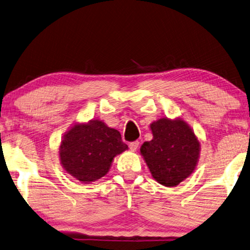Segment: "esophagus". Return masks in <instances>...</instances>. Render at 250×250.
Masks as SVG:
<instances>
[{
	"label": "esophagus",
	"mask_w": 250,
	"mask_h": 250,
	"mask_svg": "<svg viewBox=\"0 0 250 250\" xmlns=\"http://www.w3.org/2000/svg\"><path fill=\"white\" fill-rule=\"evenodd\" d=\"M129 147H130L131 151H133V152L137 151L138 147H139V141H133V142H131L129 144Z\"/></svg>",
	"instance_id": "esophagus-1"
}]
</instances>
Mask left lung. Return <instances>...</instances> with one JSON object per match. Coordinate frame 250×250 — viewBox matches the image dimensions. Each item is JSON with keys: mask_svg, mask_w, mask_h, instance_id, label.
Instances as JSON below:
<instances>
[{"mask_svg": "<svg viewBox=\"0 0 250 250\" xmlns=\"http://www.w3.org/2000/svg\"><path fill=\"white\" fill-rule=\"evenodd\" d=\"M151 130L153 139L143 143L141 154L157 183L175 187L196 168L200 143L181 119L163 118L153 122Z\"/></svg>", "mask_w": 250, "mask_h": 250, "instance_id": "obj_1", "label": "left lung"}]
</instances>
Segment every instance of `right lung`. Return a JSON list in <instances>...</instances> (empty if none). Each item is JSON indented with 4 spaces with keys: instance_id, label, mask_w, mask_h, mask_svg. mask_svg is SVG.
<instances>
[{
    "instance_id": "1",
    "label": "right lung",
    "mask_w": 250,
    "mask_h": 250,
    "mask_svg": "<svg viewBox=\"0 0 250 250\" xmlns=\"http://www.w3.org/2000/svg\"><path fill=\"white\" fill-rule=\"evenodd\" d=\"M128 149L118 130L103 121L75 125L64 135L60 160L64 169L81 183L89 184L105 176L113 157Z\"/></svg>"
}]
</instances>
